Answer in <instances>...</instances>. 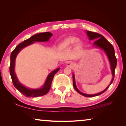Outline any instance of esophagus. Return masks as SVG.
Segmentation results:
<instances>
[{
	"instance_id": "34e87169",
	"label": "esophagus",
	"mask_w": 126,
	"mask_h": 126,
	"mask_svg": "<svg viewBox=\"0 0 126 126\" xmlns=\"http://www.w3.org/2000/svg\"><path fill=\"white\" fill-rule=\"evenodd\" d=\"M67 66H69V67H73V66H74V64H73V63H72L71 62H68L67 64Z\"/></svg>"
}]
</instances>
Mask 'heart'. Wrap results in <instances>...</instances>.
<instances>
[{
    "label": "heart",
    "mask_w": 126,
    "mask_h": 126,
    "mask_svg": "<svg viewBox=\"0 0 126 126\" xmlns=\"http://www.w3.org/2000/svg\"><path fill=\"white\" fill-rule=\"evenodd\" d=\"M76 42L78 43L79 40L74 37H69L63 39L59 44V46L61 48L69 47L73 45Z\"/></svg>",
    "instance_id": "1"
}]
</instances>
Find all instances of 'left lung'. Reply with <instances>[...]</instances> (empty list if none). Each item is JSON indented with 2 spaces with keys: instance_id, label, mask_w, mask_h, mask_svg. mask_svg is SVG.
<instances>
[{
  "instance_id": "obj_1",
  "label": "left lung",
  "mask_w": 126,
  "mask_h": 126,
  "mask_svg": "<svg viewBox=\"0 0 126 126\" xmlns=\"http://www.w3.org/2000/svg\"><path fill=\"white\" fill-rule=\"evenodd\" d=\"M87 35H88L89 39L90 40H93V39H97L96 41H95L94 44L97 47H98L99 48L103 49L105 52L106 53L107 55L109 58V60L110 63V66H111V70L112 72V75H113V79H112L111 82L109 86H108L107 88L105 90H104L103 92H102L101 93L95 94H84L78 90L77 88L76 83H75V78H74V76L73 75V87L74 89H76V91L78 92L81 95H83L84 97H95L97 96V95H99L101 94L104 92L106 91L107 89L110 85L112 84L113 81L114 80V72H115V69H116V65H117V58L116 56H115V53H114V49L113 46L105 38H104L103 35L100 34L95 32H92L91 31H87Z\"/></svg>"
}]
</instances>
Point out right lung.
Listing matches in <instances>:
<instances>
[{
  "label": "right lung",
  "mask_w": 126,
  "mask_h": 126,
  "mask_svg": "<svg viewBox=\"0 0 126 126\" xmlns=\"http://www.w3.org/2000/svg\"><path fill=\"white\" fill-rule=\"evenodd\" d=\"M52 34L49 32H45L38 33L37 34L33 35L29 39L24 40L21 43L19 44L16 48L12 51L10 54V64L9 67L10 74L11 76L12 80L14 87L22 93L23 95L27 97H36L39 96H42L46 94L50 90L51 84L53 78L57 72L59 70V68H57L52 73H50L48 76L47 79L45 83V84L42 88L38 89H31L25 88L22 84H21L19 81L17 79V78L14 72V65L15 61L16 55L19 52V51L25 47H26L30 44L33 43L34 42H46L49 39V38L52 37Z\"/></svg>",
  "instance_id": "1"
}]
</instances>
